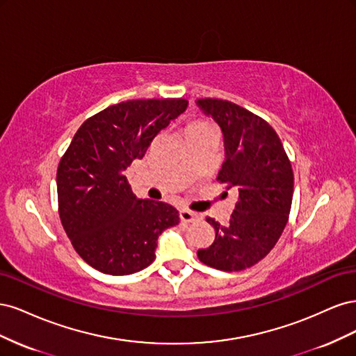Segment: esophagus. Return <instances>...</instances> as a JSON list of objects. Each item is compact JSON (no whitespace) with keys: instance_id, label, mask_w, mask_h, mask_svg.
Segmentation results:
<instances>
[{"instance_id":"34e87169","label":"esophagus","mask_w":356,"mask_h":356,"mask_svg":"<svg viewBox=\"0 0 356 356\" xmlns=\"http://www.w3.org/2000/svg\"><path fill=\"white\" fill-rule=\"evenodd\" d=\"M179 218L181 221L184 222H196V221H200V215L193 212V211H188V209H181L179 211Z\"/></svg>"}]
</instances>
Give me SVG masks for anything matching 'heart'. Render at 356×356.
I'll return each instance as SVG.
<instances>
[{
    "instance_id": "obj_1",
    "label": "heart",
    "mask_w": 356,
    "mask_h": 356,
    "mask_svg": "<svg viewBox=\"0 0 356 356\" xmlns=\"http://www.w3.org/2000/svg\"><path fill=\"white\" fill-rule=\"evenodd\" d=\"M190 127H209L207 123H193L190 124Z\"/></svg>"
}]
</instances>
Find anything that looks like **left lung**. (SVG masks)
<instances>
[{
    "instance_id": "obj_1",
    "label": "left lung",
    "mask_w": 356,
    "mask_h": 356,
    "mask_svg": "<svg viewBox=\"0 0 356 356\" xmlns=\"http://www.w3.org/2000/svg\"><path fill=\"white\" fill-rule=\"evenodd\" d=\"M222 132L224 163L218 174L239 200L229 224L207 218L215 241L199 250V260L222 272H238L264 258L285 229L294 175L281 139L261 117L222 99L196 101Z\"/></svg>"
}]
</instances>
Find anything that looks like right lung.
I'll use <instances>...</instances> for the list:
<instances>
[{
	"mask_svg": "<svg viewBox=\"0 0 356 356\" xmlns=\"http://www.w3.org/2000/svg\"><path fill=\"white\" fill-rule=\"evenodd\" d=\"M187 106L186 99L120 102L74 135L58 168L59 215L75 251L96 270H143L154 261L159 236L179 222L172 204L138 199L124 170Z\"/></svg>",
	"mask_w": 356,
	"mask_h": 356,
	"instance_id": "right-lung-1",
	"label": "right lung"
}]
</instances>
